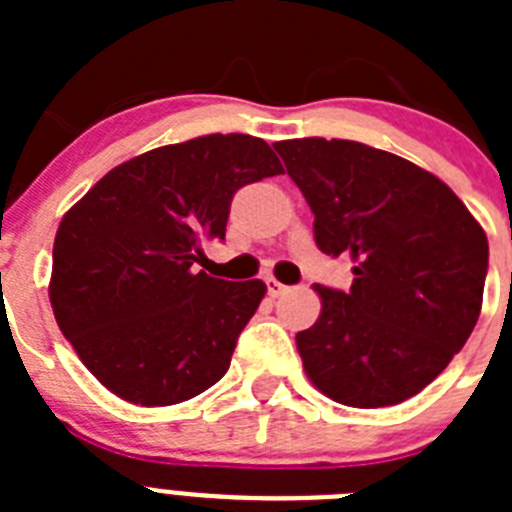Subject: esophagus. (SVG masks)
I'll return each instance as SVG.
<instances>
[{
  "label": "esophagus",
  "mask_w": 512,
  "mask_h": 512,
  "mask_svg": "<svg viewBox=\"0 0 512 512\" xmlns=\"http://www.w3.org/2000/svg\"><path fill=\"white\" fill-rule=\"evenodd\" d=\"M266 289H269L271 297H279V295H284V292H287V287H284L282 282H277L274 277H266Z\"/></svg>",
  "instance_id": "34e87169"
}]
</instances>
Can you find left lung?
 Segmentation results:
<instances>
[{"label": "left lung", "instance_id": "obj_1", "mask_svg": "<svg viewBox=\"0 0 512 512\" xmlns=\"http://www.w3.org/2000/svg\"><path fill=\"white\" fill-rule=\"evenodd\" d=\"M315 215L323 253L354 261L348 292L315 284L323 310L297 333L310 382L348 408L418 395L472 336L487 235L431 171L356 140L274 143Z\"/></svg>", "mask_w": 512, "mask_h": 512}]
</instances>
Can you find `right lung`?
Wrapping results in <instances>:
<instances>
[{"label":"right lung","mask_w":512,"mask_h":512,"mask_svg":"<svg viewBox=\"0 0 512 512\" xmlns=\"http://www.w3.org/2000/svg\"><path fill=\"white\" fill-rule=\"evenodd\" d=\"M284 174L253 135H202L115 166L58 225L53 315L89 372L146 408L200 395L228 372L261 279L197 271L241 187Z\"/></svg>","instance_id":"obj_1"}]
</instances>
